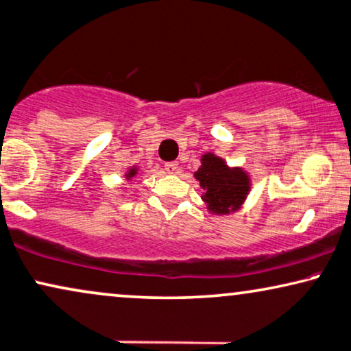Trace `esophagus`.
<instances>
[{"mask_svg":"<svg viewBox=\"0 0 351 351\" xmlns=\"http://www.w3.org/2000/svg\"><path fill=\"white\" fill-rule=\"evenodd\" d=\"M165 170L168 173H178V162H167Z\"/></svg>","mask_w":351,"mask_h":351,"instance_id":"1","label":"esophagus"}]
</instances>
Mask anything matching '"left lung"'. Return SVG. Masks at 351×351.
<instances>
[{"label": "left lung", "instance_id": "8db88e82", "mask_svg": "<svg viewBox=\"0 0 351 351\" xmlns=\"http://www.w3.org/2000/svg\"><path fill=\"white\" fill-rule=\"evenodd\" d=\"M194 176L201 181L202 189H206L204 201L208 204V210L215 214H228L238 208L250 189L246 173L232 170L221 158L212 154L204 155L202 167Z\"/></svg>", "mask_w": 351, "mask_h": 351}]
</instances>
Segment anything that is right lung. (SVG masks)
Returning a JSON list of instances; mask_svg holds the SVG:
<instances>
[{
	"label": "right lung",
	"instance_id": "1",
	"mask_svg": "<svg viewBox=\"0 0 351 351\" xmlns=\"http://www.w3.org/2000/svg\"><path fill=\"white\" fill-rule=\"evenodd\" d=\"M134 175H136V171L131 170V173H130V175H128V176H130V178H131V176H134Z\"/></svg>",
	"mask_w": 351,
	"mask_h": 351
}]
</instances>
